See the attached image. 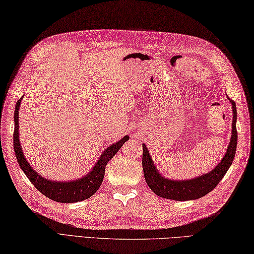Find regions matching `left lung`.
<instances>
[{
    "mask_svg": "<svg viewBox=\"0 0 254 254\" xmlns=\"http://www.w3.org/2000/svg\"><path fill=\"white\" fill-rule=\"evenodd\" d=\"M232 106V130L231 138L228 149L225 153L224 158L221 159L218 165L210 171V172L199 175L197 178L190 180H170L167 179L161 173H159L156 165H154L151 156L148 151L146 144H142V168L143 175L146 179L148 186L153 193H156L160 197L173 199V200H192L203 197L206 194L211 192L222 178L225 177L227 171L230 168V165L234 161L236 149H237V140L238 132L236 128L237 122V108L236 103L229 98Z\"/></svg>",
    "mask_w": 254,
    "mask_h": 254,
    "instance_id": "obj_1",
    "label": "left lung"
}]
</instances>
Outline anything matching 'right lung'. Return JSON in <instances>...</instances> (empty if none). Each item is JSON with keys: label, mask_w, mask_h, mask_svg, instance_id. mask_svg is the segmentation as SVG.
Instances as JSON below:
<instances>
[{"label": "right lung", "mask_w": 254, "mask_h": 254, "mask_svg": "<svg viewBox=\"0 0 254 254\" xmlns=\"http://www.w3.org/2000/svg\"><path fill=\"white\" fill-rule=\"evenodd\" d=\"M24 98L22 96L16 103L14 112V151L16 156L17 162L20 169L24 171L26 177L32 182V184L37 189L41 194H44L46 197L53 200L59 201V203H76L90 198L93 194L96 193V190L100 189L103 182V178L105 174V168L108 161L115 156L118 150L125 143L129 137H123L120 141L111 144L110 147L105 149L101 157L98 158L97 162L94 164L89 173L84 177L76 179L68 182H58V181H51L44 178L43 175L38 174L36 171L30 167V164L26 160L22 147L19 143V124H18V110L20 106V102Z\"/></svg>", "instance_id": "right-lung-1"}]
</instances>
